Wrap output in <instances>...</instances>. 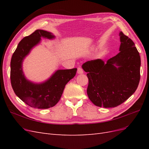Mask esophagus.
<instances>
[{
  "instance_id": "34e87169",
  "label": "esophagus",
  "mask_w": 149,
  "mask_h": 149,
  "mask_svg": "<svg viewBox=\"0 0 149 149\" xmlns=\"http://www.w3.org/2000/svg\"><path fill=\"white\" fill-rule=\"evenodd\" d=\"M77 73H78V74H83V70L81 68L78 67V68Z\"/></svg>"
}]
</instances>
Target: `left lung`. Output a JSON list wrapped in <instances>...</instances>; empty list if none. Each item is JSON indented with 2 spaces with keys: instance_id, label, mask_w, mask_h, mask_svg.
Returning <instances> with one entry per match:
<instances>
[{
  "instance_id": "8db88e82",
  "label": "left lung",
  "mask_w": 149,
  "mask_h": 149,
  "mask_svg": "<svg viewBox=\"0 0 149 149\" xmlns=\"http://www.w3.org/2000/svg\"><path fill=\"white\" fill-rule=\"evenodd\" d=\"M120 52L106 63L101 59L82 65L89 79L87 94L98 107H114L136 91L140 81L141 56L132 40L119 33Z\"/></svg>"
}]
</instances>
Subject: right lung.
<instances>
[{
    "instance_id": "right-lung-1",
    "label": "right lung",
    "mask_w": 149,
    "mask_h": 149,
    "mask_svg": "<svg viewBox=\"0 0 149 149\" xmlns=\"http://www.w3.org/2000/svg\"><path fill=\"white\" fill-rule=\"evenodd\" d=\"M42 37L53 39L55 36L49 31L37 30L18 44L10 62V81L13 91L22 101L31 107L48 109L60 101L66 84L74 77L77 68L58 70L42 83L26 79L22 70V63L31 49L40 42Z\"/></svg>"
}]
</instances>
